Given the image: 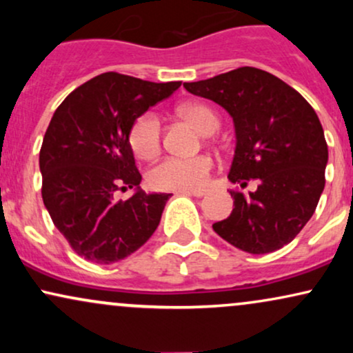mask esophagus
Wrapping results in <instances>:
<instances>
[{"mask_svg":"<svg viewBox=\"0 0 353 353\" xmlns=\"http://www.w3.org/2000/svg\"><path fill=\"white\" fill-rule=\"evenodd\" d=\"M181 194H184V196H194V197H202L204 196V190H181Z\"/></svg>","mask_w":353,"mask_h":353,"instance_id":"obj_1","label":"esophagus"}]
</instances>
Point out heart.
I'll use <instances>...</instances> for the list:
<instances>
[{"label":"heart","mask_w":353,"mask_h":353,"mask_svg":"<svg viewBox=\"0 0 353 353\" xmlns=\"http://www.w3.org/2000/svg\"><path fill=\"white\" fill-rule=\"evenodd\" d=\"M181 114L190 121L202 134L210 136L219 129V119L205 104L190 103L181 108ZM163 125L154 112H145L132 124L129 143L141 159H152L161 149ZM212 159L208 156L165 157L149 171V182L161 190H192L204 188L209 179Z\"/></svg>","instance_id":"heart-1"}]
</instances>
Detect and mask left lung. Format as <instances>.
Masks as SVG:
<instances>
[{
	"label": "left lung",
	"mask_w": 353,
	"mask_h": 353,
	"mask_svg": "<svg viewBox=\"0 0 353 353\" xmlns=\"http://www.w3.org/2000/svg\"><path fill=\"white\" fill-rule=\"evenodd\" d=\"M184 88L232 117L236 151L229 181L241 188L259 181L247 196L230 190L232 212L212 229L249 254L289 244L315 212L325 185L329 149L314 109L277 76L250 66Z\"/></svg>",
	"instance_id": "obj_1"
}]
</instances>
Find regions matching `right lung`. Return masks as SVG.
Wrapping results in <instances>:
<instances>
[{"mask_svg": "<svg viewBox=\"0 0 353 353\" xmlns=\"http://www.w3.org/2000/svg\"><path fill=\"white\" fill-rule=\"evenodd\" d=\"M104 72L56 109L39 152L43 202L56 229L89 262L112 264L136 252L161 222L172 194L144 192L129 134L149 108L179 89ZM134 188L128 201L117 190Z\"/></svg>", "mask_w": 353, "mask_h": 353, "instance_id": "right-lung-1", "label": "right lung"}]
</instances>
